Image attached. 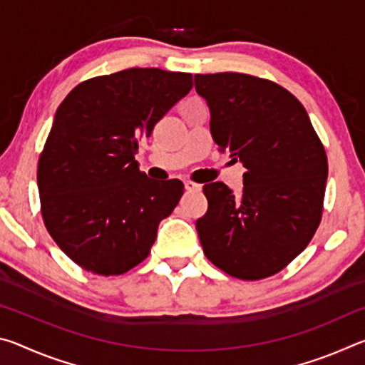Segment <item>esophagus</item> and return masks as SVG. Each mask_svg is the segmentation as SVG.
<instances>
[{"label": "esophagus", "mask_w": 365, "mask_h": 365, "mask_svg": "<svg viewBox=\"0 0 365 365\" xmlns=\"http://www.w3.org/2000/svg\"><path fill=\"white\" fill-rule=\"evenodd\" d=\"M185 190H187V191H200L201 185H197L195 182H191V180H187V182H185Z\"/></svg>", "instance_id": "34e87169"}]
</instances>
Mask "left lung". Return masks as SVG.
I'll list each match as a JSON object with an SVG mask.
<instances>
[{
    "instance_id": "1",
    "label": "left lung",
    "mask_w": 365,
    "mask_h": 365,
    "mask_svg": "<svg viewBox=\"0 0 365 365\" xmlns=\"http://www.w3.org/2000/svg\"><path fill=\"white\" fill-rule=\"evenodd\" d=\"M220 151L243 164V191L207 183L196 220L206 257L225 274L261 280L304 251L320 224L329 164L302 104L270 80L237 72L196 73Z\"/></svg>"
}]
</instances>
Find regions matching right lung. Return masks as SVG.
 Returning <instances> with one entry per match:
<instances>
[{"instance_id": "add662e5", "label": "right lung", "mask_w": 365, "mask_h": 365, "mask_svg": "<svg viewBox=\"0 0 365 365\" xmlns=\"http://www.w3.org/2000/svg\"><path fill=\"white\" fill-rule=\"evenodd\" d=\"M191 86V73L133 67L85 80L59 104L36 172L41 215L86 272L120 275L145 261L180 201L183 183L154 182L135 154Z\"/></svg>"}]
</instances>
